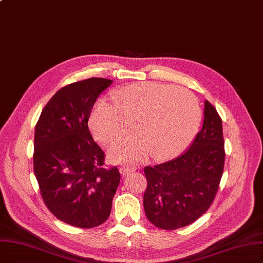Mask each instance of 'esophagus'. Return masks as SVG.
Masks as SVG:
<instances>
[{"instance_id":"1","label":"esophagus","mask_w":263,"mask_h":263,"mask_svg":"<svg viewBox=\"0 0 263 263\" xmlns=\"http://www.w3.org/2000/svg\"><path fill=\"white\" fill-rule=\"evenodd\" d=\"M119 170H120V173H121V174L125 175V174H130V173L134 172L135 167L130 166V165H121V166L119 167Z\"/></svg>"}]
</instances>
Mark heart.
<instances>
[{
  "instance_id": "1",
  "label": "heart",
  "mask_w": 263,
  "mask_h": 263,
  "mask_svg": "<svg viewBox=\"0 0 263 263\" xmlns=\"http://www.w3.org/2000/svg\"><path fill=\"white\" fill-rule=\"evenodd\" d=\"M112 102L99 100L90 115L96 138L110 143L125 129L124 118L132 119L134 132L114 142L109 157L132 163L151 154L155 160L175 157L190 143L201 121L197 98L185 88L159 83H135L115 89Z\"/></svg>"
}]
</instances>
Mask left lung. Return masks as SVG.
Listing matches in <instances>:
<instances>
[{
	"label": "left lung",
	"mask_w": 263,
	"mask_h": 263,
	"mask_svg": "<svg viewBox=\"0 0 263 263\" xmlns=\"http://www.w3.org/2000/svg\"><path fill=\"white\" fill-rule=\"evenodd\" d=\"M224 157L222 121L206 100L203 127L189 149L171 161L144 168L148 220L160 229L175 230L200 218L219 189Z\"/></svg>",
	"instance_id": "8db88e82"
}]
</instances>
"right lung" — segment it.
<instances>
[{
    "instance_id": "obj_1",
    "label": "right lung",
    "mask_w": 263,
    "mask_h": 263,
    "mask_svg": "<svg viewBox=\"0 0 263 263\" xmlns=\"http://www.w3.org/2000/svg\"><path fill=\"white\" fill-rule=\"evenodd\" d=\"M111 83L92 77L64 86L35 125L33 166L43 201L59 220L84 229L106 221L120 181L88 128L98 97Z\"/></svg>"
}]
</instances>
